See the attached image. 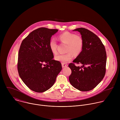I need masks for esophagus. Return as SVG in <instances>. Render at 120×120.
Returning <instances> with one entry per match:
<instances>
[{
  "label": "esophagus",
  "instance_id": "34e87169",
  "mask_svg": "<svg viewBox=\"0 0 120 120\" xmlns=\"http://www.w3.org/2000/svg\"><path fill=\"white\" fill-rule=\"evenodd\" d=\"M62 66L63 68H64V67H67V64H64V63H62Z\"/></svg>",
  "mask_w": 120,
  "mask_h": 120
}]
</instances>
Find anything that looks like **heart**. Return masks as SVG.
Instances as JSON below:
<instances>
[{"mask_svg":"<svg viewBox=\"0 0 120 120\" xmlns=\"http://www.w3.org/2000/svg\"><path fill=\"white\" fill-rule=\"evenodd\" d=\"M58 38L61 42L67 44L66 52L68 53L56 55L55 57L56 60L62 63H66L73 59V54L72 52L75 55H78L82 52L83 41L80 36L69 32H64L58 36ZM48 45L51 52L54 54H56L57 43L54 38L50 40Z\"/></svg>","mask_w":120,"mask_h":120,"instance_id":"b5f03b06","label":"heart"}]
</instances>
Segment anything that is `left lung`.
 Instances as JSON below:
<instances>
[{"label":"left lung","mask_w":120,"mask_h":120,"mask_svg":"<svg viewBox=\"0 0 120 120\" xmlns=\"http://www.w3.org/2000/svg\"><path fill=\"white\" fill-rule=\"evenodd\" d=\"M73 31L80 33L83 45L81 53L68 66L72 73L70 83L81 91H89L94 88L104 78L106 71V53L101 39L94 33L84 28ZM75 63L81 64L76 67Z\"/></svg>","instance_id":"1"}]
</instances>
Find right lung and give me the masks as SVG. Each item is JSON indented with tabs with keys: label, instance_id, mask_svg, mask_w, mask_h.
<instances>
[{
	"label": "right lung",
	"instance_id": "right-lung-1",
	"mask_svg": "<svg viewBox=\"0 0 120 120\" xmlns=\"http://www.w3.org/2000/svg\"><path fill=\"white\" fill-rule=\"evenodd\" d=\"M58 31L40 27L31 32L22 41L18 56V70L21 79L31 90L43 93L55 83L62 67L53 60L49 47L51 38Z\"/></svg>",
	"mask_w": 120,
	"mask_h": 120
}]
</instances>
